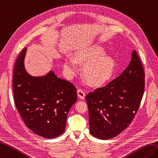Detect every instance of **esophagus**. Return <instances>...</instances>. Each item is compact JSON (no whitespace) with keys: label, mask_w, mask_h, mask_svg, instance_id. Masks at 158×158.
<instances>
[{"label":"esophagus","mask_w":158,"mask_h":158,"mask_svg":"<svg viewBox=\"0 0 158 158\" xmlns=\"http://www.w3.org/2000/svg\"><path fill=\"white\" fill-rule=\"evenodd\" d=\"M77 94H78V96L79 98H80L81 99H84L85 97V93L84 90L79 89L78 90H77Z\"/></svg>","instance_id":"1"}]
</instances>
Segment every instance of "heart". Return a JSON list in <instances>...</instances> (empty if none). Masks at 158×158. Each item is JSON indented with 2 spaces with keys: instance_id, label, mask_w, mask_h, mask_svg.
I'll return each mask as SVG.
<instances>
[{
  "instance_id": "b5f03b06",
  "label": "heart",
  "mask_w": 158,
  "mask_h": 158,
  "mask_svg": "<svg viewBox=\"0 0 158 158\" xmlns=\"http://www.w3.org/2000/svg\"><path fill=\"white\" fill-rule=\"evenodd\" d=\"M106 48L100 45H93L76 51L74 59H66L64 69L69 78H72L78 71L76 62L85 63L82 73L91 86H98L107 82L114 75L115 61L110 55H106Z\"/></svg>"
}]
</instances>
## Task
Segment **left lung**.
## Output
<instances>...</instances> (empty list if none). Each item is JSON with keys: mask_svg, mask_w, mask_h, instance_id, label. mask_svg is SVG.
I'll use <instances>...</instances> for the list:
<instances>
[{"mask_svg": "<svg viewBox=\"0 0 158 158\" xmlns=\"http://www.w3.org/2000/svg\"><path fill=\"white\" fill-rule=\"evenodd\" d=\"M144 90V69L134 51L128 66L120 76L86 96L90 134L106 140L121 133L134 119Z\"/></svg>", "mask_w": 158, "mask_h": 158, "instance_id": "obj_1", "label": "left lung"}]
</instances>
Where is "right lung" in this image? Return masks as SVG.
I'll return each instance as SVG.
<instances>
[{
  "label": "right lung",
  "mask_w": 158,
  "mask_h": 158,
  "mask_svg": "<svg viewBox=\"0 0 158 158\" xmlns=\"http://www.w3.org/2000/svg\"><path fill=\"white\" fill-rule=\"evenodd\" d=\"M26 51H21L14 66V102L27 128L53 139L65 131L68 114L77 101L76 88L52 71L43 76L29 75L24 67Z\"/></svg>",
  "instance_id": "add662e5"
}]
</instances>
